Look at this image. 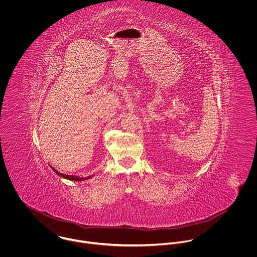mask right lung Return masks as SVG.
Masks as SVG:
<instances>
[{
  "instance_id": "add662e5",
  "label": "right lung",
  "mask_w": 257,
  "mask_h": 257,
  "mask_svg": "<svg viewBox=\"0 0 257 257\" xmlns=\"http://www.w3.org/2000/svg\"><path fill=\"white\" fill-rule=\"evenodd\" d=\"M52 169H53V171H54L58 176L63 177V178H65V179H68V180H71V181H82V180H84V178H80V177H78V176H73V175H65V174H62V173L58 172V171L55 170L54 168H52ZM88 178H91V176L88 177Z\"/></svg>"
}]
</instances>
